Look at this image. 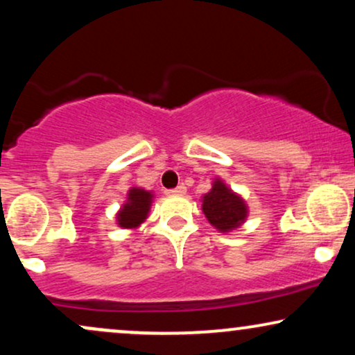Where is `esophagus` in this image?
<instances>
[{"mask_svg":"<svg viewBox=\"0 0 355 355\" xmlns=\"http://www.w3.org/2000/svg\"><path fill=\"white\" fill-rule=\"evenodd\" d=\"M187 191V187L183 185V183H180V185L178 187H175V189H172V190H168V193H172V195H183Z\"/></svg>","mask_w":355,"mask_h":355,"instance_id":"obj_1","label":"esophagus"}]
</instances>
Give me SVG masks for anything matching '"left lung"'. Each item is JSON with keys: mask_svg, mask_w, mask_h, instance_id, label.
Returning <instances> with one entry per match:
<instances>
[{"mask_svg": "<svg viewBox=\"0 0 355 355\" xmlns=\"http://www.w3.org/2000/svg\"><path fill=\"white\" fill-rule=\"evenodd\" d=\"M203 214L218 230L229 232L239 227L247 217V207L240 197L217 180L203 197Z\"/></svg>", "mask_w": 355, "mask_h": 355, "instance_id": "left-lung-1", "label": "left lung"}]
</instances>
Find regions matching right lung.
I'll return each instance as SVG.
<instances>
[{"label": "right lung", "instance_id": "right-lung-1", "mask_svg": "<svg viewBox=\"0 0 355 355\" xmlns=\"http://www.w3.org/2000/svg\"><path fill=\"white\" fill-rule=\"evenodd\" d=\"M152 203V193L141 189H132L128 193V202L118 214V225L125 229L138 227L146 218Z\"/></svg>", "mask_w": 355, "mask_h": 355}]
</instances>
